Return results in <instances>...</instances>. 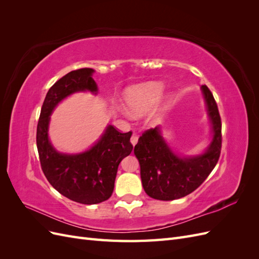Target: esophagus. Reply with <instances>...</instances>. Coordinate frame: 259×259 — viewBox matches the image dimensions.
Listing matches in <instances>:
<instances>
[{"mask_svg":"<svg viewBox=\"0 0 259 259\" xmlns=\"http://www.w3.org/2000/svg\"><path fill=\"white\" fill-rule=\"evenodd\" d=\"M137 142H138V136H137V135H133V136L131 137V144H132L133 146H135V145L137 144Z\"/></svg>","mask_w":259,"mask_h":259,"instance_id":"34e87169","label":"esophagus"}]
</instances>
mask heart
<instances>
[{"mask_svg":"<svg viewBox=\"0 0 259 259\" xmlns=\"http://www.w3.org/2000/svg\"><path fill=\"white\" fill-rule=\"evenodd\" d=\"M162 82H146L132 86L124 94V103L132 116H142L159 103L164 92Z\"/></svg>","mask_w":259,"mask_h":259,"instance_id":"obj_1","label":"heart"}]
</instances>
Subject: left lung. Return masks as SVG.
Segmentation results:
<instances>
[{
	"mask_svg": "<svg viewBox=\"0 0 259 259\" xmlns=\"http://www.w3.org/2000/svg\"><path fill=\"white\" fill-rule=\"evenodd\" d=\"M201 92L210 124L208 146L197 154L177 153L163 137L161 126L145 132L134 148L140 178L149 197L171 201L186 197L204 182L215 167L222 149V121L216 101L206 85Z\"/></svg>",
	"mask_w": 259,
	"mask_h": 259,
	"instance_id": "8db88e82",
	"label": "left lung"
}]
</instances>
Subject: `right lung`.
<instances>
[{"label": "right lung", "instance_id": "right-lung-1", "mask_svg": "<svg viewBox=\"0 0 259 259\" xmlns=\"http://www.w3.org/2000/svg\"><path fill=\"white\" fill-rule=\"evenodd\" d=\"M95 70L83 68L67 73L46 94L36 128V146L45 177L59 193L81 204H97L111 197L117 167L133 146L132 132L120 133L107 125L95 144L77 153L60 152L50 139L51 115L62 100L76 93L97 95Z\"/></svg>", "mask_w": 259, "mask_h": 259}]
</instances>
